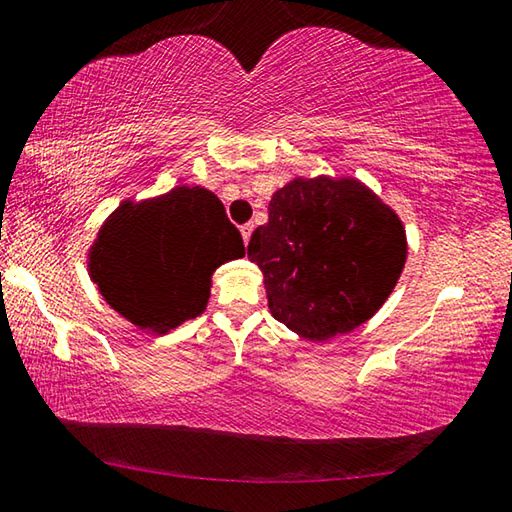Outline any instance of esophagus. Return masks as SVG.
<instances>
[{
  "label": "esophagus",
  "instance_id": "esophagus-1",
  "mask_svg": "<svg viewBox=\"0 0 512 512\" xmlns=\"http://www.w3.org/2000/svg\"><path fill=\"white\" fill-rule=\"evenodd\" d=\"M240 233H242V240H245V245H249V238H251V233H254V224H251V222L242 224V227H240Z\"/></svg>",
  "mask_w": 512,
  "mask_h": 512
}]
</instances>
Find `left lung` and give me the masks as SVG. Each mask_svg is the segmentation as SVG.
Segmentation results:
<instances>
[{
	"instance_id": "8db88e82",
	"label": "left lung",
	"mask_w": 512,
	"mask_h": 512,
	"mask_svg": "<svg viewBox=\"0 0 512 512\" xmlns=\"http://www.w3.org/2000/svg\"><path fill=\"white\" fill-rule=\"evenodd\" d=\"M247 245L272 317L310 342L369 321L407 261L398 213L355 177H297L272 195Z\"/></svg>"
}]
</instances>
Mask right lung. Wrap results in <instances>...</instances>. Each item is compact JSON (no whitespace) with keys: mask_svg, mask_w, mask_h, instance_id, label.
I'll use <instances>...</instances> for the list:
<instances>
[{"mask_svg":"<svg viewBox=\"0 0 512 512\" xmlns=\"http://www.w3.org/2000/svg\"><path fill=\"white\" fill-rule=\"evenodd\" d=\"M242 256V236L218 195L175 186L121 202L98 229L87 267L110 308L146 333L166 335L202 315L213 272Z\"/></svg>","mask_w":512,"mask_h":512,"instance_id":"obj_1","label":"right lung"}]
</instances>
